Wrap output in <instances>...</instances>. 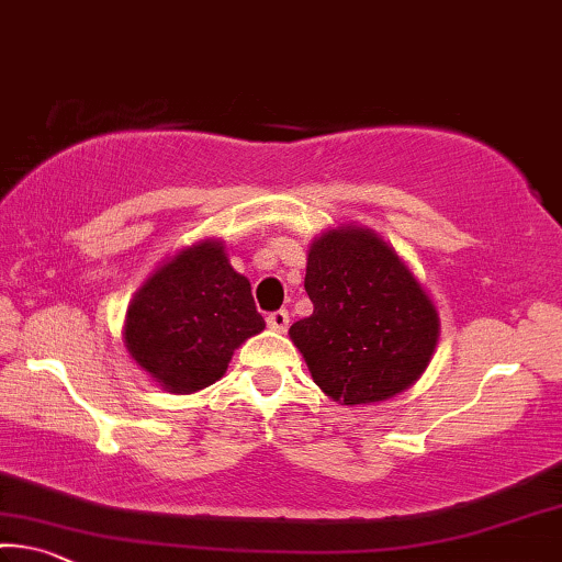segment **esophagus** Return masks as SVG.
Returning <instances> with one entry per match:
<instances>
[{
    "instance_id": "1",
    "label": "esophagus",
    "mask_w": 562,
    "mask_h": 562,
    "mask_svg": "<svg viewBox=\"0 0 562 562\" xmlns=\"http://www.w3.org/2000/svg\"><path fill=\"white\" fill-rule=\"evenodd\" d=\"M267 327L274 329V333H284L290 327V315L284 310H278V313L267 315Z\"/></svg>"
}]
</instances>
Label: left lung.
<instances>
[{"label": "left lung", "instance_id": "1", "mask_svg": "<svg viewBox=\"0 0 562 562\" xmlns=\"http://www.w3.org/2000/svg\"><path fill=\"white\" fill-rule=\"evenodd\" d=\"M305 290L315 310L290 340L327 397L375 405L420 380L438 347V307L375 229L350 222L313 237Z\"/></svg>", "mask_w": 562, "mask_h": 562}]
</instances>
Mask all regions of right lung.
Returning <instances> with one entry per match:
<instances>
[{
    "mask_svg": "<svg viewBox=\"0 0 562 562\" xmlns=\"http://www.w3.org/2000/svg\"><path fill=\"white\" fill-rule=\"evenodd\" d=\"M262 329L249 280L229 265L222 239L207 237L149 274L130 300L122 337L159 387L192 395L225 375L237 347Z\"/></svg>",
    "mask_w": 562,
    "mask_h": 562,
    "instance_id": "add662e5",
    "label": "right lung"
}]
</instances>
